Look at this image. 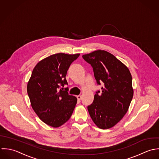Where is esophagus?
Returning <instances> with one entry per match:
<instances>
[{"mask_svg":"<svg viewBox=\"0 0 159 159\" xmlns=\"http://www.w3.org/2000/svg\"><path fill=\"white\" fill-rule=\"evenodd\" d=\"M77 99L79 100V101H80L81 99H82V96L81 95H78L77 96Z\"/></svg>","mask_w":159,"mask_h":159,"instance_id":"1","label":"esophagus"}]
</instances>
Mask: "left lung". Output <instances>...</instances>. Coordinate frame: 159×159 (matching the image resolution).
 <instances>
[{
	"mask_svg": "<svg viewBox=\"0 0 159 159\" xmlns=\"http://www.w3.org/2000/svg\"><path fill=\"white\" fill-rule=\"evenodd\" d=\"M82 57L92 65L97 84H104L101 94L98 91L88 106L89 114L98 128H111L125 115L133 98L131 73L124 64L105 50H96Z\"/></svg>",
	"mask_w": 159,
	"mask_h": 159,
	"instance_id": "8db88e82",
	"label": "left lung"
}]
</instances>
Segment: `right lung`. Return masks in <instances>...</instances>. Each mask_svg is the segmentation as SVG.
<instances>
[{"label": "right lung", "mask_w": 159, "mask_h": 159, "mask_svg": "<svg viewBox=\"0 0 159 159\" xmlns=\"http://www.w3.org/2000/svg\"><path fill=\"white\" fill-rule=\"evenodd\" d=\"M80 54L63 53L50 55L34 67L27 85V92L33 110L47 125L58 128L70 117L77 98L68 94V89L60 90L67 84V71Z\"/></svg>", "instance_id": "obj_1"}]
</instances>
